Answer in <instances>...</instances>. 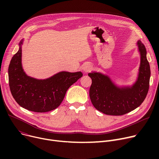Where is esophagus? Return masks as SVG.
<instances>
[{
    "label": "esophagus",
    "mask_w": 159,
    "mask_h": 159,
    "mask_svg": "<svg viewBox=\"0 0 159 159\" xmlns=\"http://www.w3.org/2000/svg\"><path fill=\"white\" fill-rule=\"evenodd\" d=\"M92 69V67L89 64H86L84 67H83V71L84 72H88L91 71V70Z\"/></svg>",
    "instance_id": "obj_1"
}]
</instances>
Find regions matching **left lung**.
<instances>
[{"label":"left lung","instance_id":"8db88e82","mask_svg":"<svg viewBox=\"0 0 159 159\" xmlns=\"http://www.w3.org/2000/svg\"><path fill=\"white\" fill-rule=\"evenodd\" d=\"M140 55L138 77L132 86H119L109 76L99 72L88 73L92 84L89 97L97 110L106 115H122L136 109L148 94L151 75L146 49L140 40L137 43Z\"/></svg>","mask_w":159,"mask_h":159}]
</instances>
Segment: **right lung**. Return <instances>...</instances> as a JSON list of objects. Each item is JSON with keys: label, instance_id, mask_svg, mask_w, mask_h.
I'll use <instances>...</instances> for the list:
<instances>
[{"label": "right lung", "instance_id": "right-lung-1", "mask_svg": "<svg viewBox=\"0 0 159 159\" xmlns=\"http://www.w3.org/2000/svg\"><path fill=\"white\" fill-rule=\"evenodd\" d=\"M12 57L8 68L11 93L15 101L29 111L44 113L60 106L68 88L82 77L81 71H61L46 79L31 77L22 66V45Z\"/></svg>", "mask_w": 159, "mask_h": 159}]
</instances>
